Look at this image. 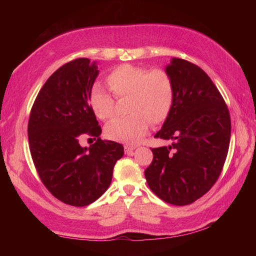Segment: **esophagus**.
Returning a JSON list of instances; mask_svg holds the SVG:
<instances>
[{
  "label": "esophagus",
  "mask_w": 256,
  "mask_h": 256,
  "mask_svg": "<svg viewBox=\"0 0 256 256\" xmlns=\"http://www.w3.org/2000/svg\"><path fill=\"white\" fill-rule=\"evenodd\" d=\"M134 150H135V146H131V145H124L125 154H128V155H133V154H134Z\"/></svg>",
  "instance_id": "obj_1"
}]
</instances>
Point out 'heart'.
Here are the masks:
<instances>
[{
    "label": "heart",
    "mask_w": 256,
    "mask_h": 256,
    "mask_svg": "<svg viewBox=\"0 0 256 256\" xmlns=\"http://www.w3.org/2000/svg\"><path fill=\"white\" fill-rule=\"evenodd\" d=\"M106 84L118 100L128 96V116L118 118L106 126L108 138L134 144L145 136L150 123L166 121L175 101V82L166 69L125 64L106 76ZM90 106L96 116L108 121L116 113V100L101 86L90 92Z\"/></svg>",
    "instance_id": "1"
}]
</instances>
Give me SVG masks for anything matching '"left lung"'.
<instances>
[{"label":"left lung","mask_w":256,"mask_h":256,"mask_svg":"<svg viewBox=\"0 0 256 256\" xmlns=\"http://www.w3.org/2000/svg\"><path fill=\"white\" fill-rule=\"evenodd\" d=\"M166 70L175 82V101L155 138L174 143L152 148L145 178L165 202L186 206L218 180L229 150L231 118L224 96L197 64L174 58Z\"/></svg>","instance_id":"obj_1"}]
</instances>
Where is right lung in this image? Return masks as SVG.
Instances as JSON below:
<instances>
[{"instance_id":"add662e5","label":"right lung","mask_w":256,"mask_h":256,"mask_svg":"<svg viewBox=\"0 0 256 256\" xmlns=\"http://www.w3.org/2000/svg\"><path fill=\"white\" fill-rule=\"evenodd\" d=\"M99 70L88 58H77L57 69L38 92L28 126L30 150L42 182L62 202L84 206L106 192L123 146L102 140L101 126L89 103ZM96 143L81 148L80 140Z\"/></svg>"}]
</instances>
